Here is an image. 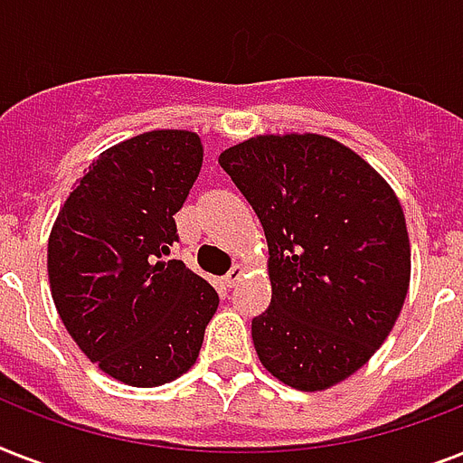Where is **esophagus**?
<instances>
[{
	"instance_id": "34e87169",
	"label": "esophagus",
	"mask_w": 463,
	"mask_h": 463,
	"mask_svg": "<svg viewBox=\"0 0 463 463\" xmlns=\"http://www.w3.org/2000/svg\"><path fill=\"white\" fill-rule=\"evenodd\" d=\"M242 274H245V269L240 267V264H235V267L231 269V271H228V274H225V283H228V286H238L240 283V279H242Z\"/></svg>"
}]
</instances>
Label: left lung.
Segmentation results:
<instances>
[{
  "label": "left lung",
  "instance_id": "obj_1",
  "mask_svg": "<svg viewBox=\"0 0 463 463\" xmlns=\"http://www.w3.org/2000/svg\"><path fill=\"white\" fill-rule=\"evenodd\" d=\"M218 163L269 242L271 305L252 319L261 365L300 392L334 387L373 358L402 312V203L358 154L319 134L254 137Z\"/></svg>",
  "mask_w": 463,
  "mask_h": 463
}]
</instances>
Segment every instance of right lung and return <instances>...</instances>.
Here are the masks:
<instances>
[{"instance_id":"right-lung-1","label":"right lung","mask_w":463,"mask_h":463,"mask_svg":"<svg viewBox=\"0 0 463 463\" xmlns=\"http://www.w3.org/2000/svg\"><path fill=\"white\" fill-rule=\"evenodd\" d=\"M202 141L156 129L98 156L47 242L54 307L103 373L158 387L194 365L218 293L180 260L175 213L199 177Z\"/></svg>"}]
</instances>
